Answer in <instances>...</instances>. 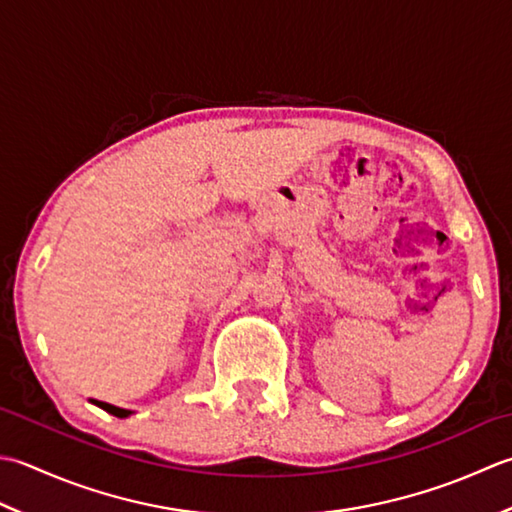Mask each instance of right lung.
<instances>
[{"label": "right lung", "mask_w": 512, "mask_h": 512, "mask_svg": "<svg viewBox=\"0 0 512 512\" xmlns=\"http://www.w3.org/2000/svg\"><path fill=\"white\" fill-rule=\"evenodd\" d=\"M92 404H97L99 409H103V411H108V413H112V415H117V417H128V415H132L134 411H130V409H121V406H114V404H108V402H101V400H90Z\"/></svg>", "instance_id": "add662e5"}]
</instances>
